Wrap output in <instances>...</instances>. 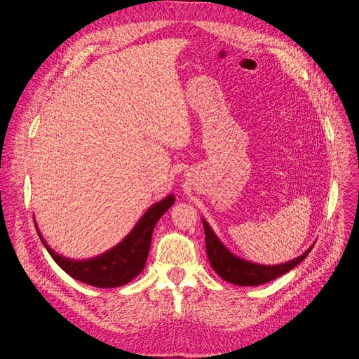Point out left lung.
Returning <instances> with one entry per match:
<instances>
[{
  "label": "left lung",
  "mask_w": 359,
  "mask_h": 359,
  "mask_svg": "<svg viewBox=\"0 0 359 359\" xmlns=\"http://www.w3.org/2000/svg\"><path fill=\"white\" fill-rule=\"evenodd\" d=\"M202 222L205 229L206 255H208L212 269L222 279L229 280L236 285L252 287V285L266 284V282L273 280L278 276L294 269L298 263H301L307 257V255L313 249L311 246L307 252H304L299 257H295L291 262H285V263H280V265H273V266H263V265H257V263L243 260L234 256L233 253H230L222 246V243L217 238L208 222L205 219H202Z\"/></svg>",
  "instance_id": "left-lung-1"
}]
</instances>
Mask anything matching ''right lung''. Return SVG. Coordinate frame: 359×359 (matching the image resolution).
<instances>
[{"label": "right lung", "instance_id": "right-lung-1", "mask_svg": "<svg viewBox=\"0 0 359 359\" xmlns=\"http://www.w3.org/2000/svg\"><path fill=\"white\" fill-rule=\"evenodd\" d=\"M173 202L175 196L170 195L151 206L135 225V229L130 231V234L122 243H119L111 250L90 260H69L56 255L42 238V234L37 230L36 224L34 227L52 259L69 276L97 288H113L128 284L132 278H135L142 272L151 248L153 230L157 221L173 205Z\"/></svg>", "mask_w": 359, "mask_h": 359}]
</instances>
